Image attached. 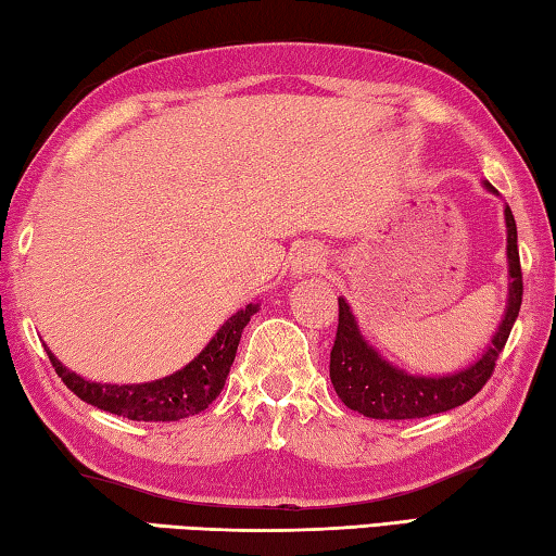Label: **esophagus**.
I'll return each instance as SVG.
<instances>
[{
    "label": "esophagus",
    "mask_w": 556,
    "mask_h": 556,
    "mask_svg": "<svg viewBox=\"0 0 556 556\" xmlns=\"http://www.w3.org/2000/svg\"><path fill=\"white\" fill-rule=\"evenodd\" d=\"M326 265L324 250L316 242H301L289 257V271L294 277H304L308 271H316Z\"/></svg>",
    "instance_id": "34e87169"
}]
</instances>
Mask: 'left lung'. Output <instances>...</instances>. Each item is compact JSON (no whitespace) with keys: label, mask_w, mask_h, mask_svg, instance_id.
Instances as JSON below:
<instances>
[{"label":"left lung","mask_w":556,"mask_h":556,"mask_svg":"<svg viewBox=\"0 0 556 556\" xmlns=\"http://www.w3.org/2000/svg\"><path fill=\"white\" fill-rule=\"evenodd\" d=\"M488 191H497L483 184ZM507 228V304L503 321L493 333L491 343L468 368L451 375H412L397 368L365 341L348 301L338 299V331L331 351V382L336 394L348 409L370 419H419L448 412L468 402L491 380L497 355L503 353L507 336L520 314L522 304V269L517 252V228L510 205H505Z\"/></svg>","instance_id":"1"}]
</instances>
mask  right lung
Here are the masks:
<instances>
[{"mask_svg": "<svg viewBox=\"0 0 556 556\" xmlns=\"http://www.w3.org/2000/svg\"><path fill=\"white\" fill-rule=\"evenodd\" d=\"M260 312V304H248L232 314L215 333L208 345L184 365L181 370L166 375L162 380L139 384H102L80 378L78 372L65 368L49 348L46 353L51 365L65 382V388L78 394L83 402L92 404L102 412L117 414L135 421H178L208 409V404L218 397L228 380L230 365L238 353L242 328Z\"/></svg>", "mask_w": 556, "mask_h": 556, "instance_id": "1", "label": "right lung"}]
</instances>
